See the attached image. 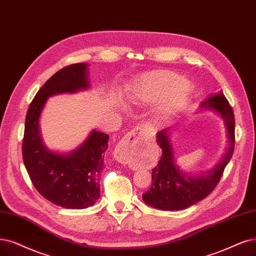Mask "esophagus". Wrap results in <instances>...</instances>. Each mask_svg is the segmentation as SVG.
<instances>
[{
  "label": "esophagus",
  "instance_id": "34e87169",
  "mask_svg": "<svg viewBox=\"0 0 256 256\" xmlns=\"http://www.w3.org/2000/svg\"><path fill=\"white\" fill-rule=\"evenodd\" d=\"M141 137L140 130L134 128L130 130L128 133L122 138V140L116 146L115 150H114V157L120 164H126L128 159L130 158V153H133L135 150L138 141Z\"/></svg>",
  "mask_w": 256,
  "mask_h": 256
}]
</instances>
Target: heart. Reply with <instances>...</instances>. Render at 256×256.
Wrapping results in <instances>:
<instances>
[{
	"instance_id": "b5f03b06",
	"label": "heart",
	"mask_w": 256,
	"mask_h": 256,
	"mask_svg": "<svg viewBox=\"0 0 256 256\" xmlns=\"http://www.w3.org/2000/svg\"><path fill=\"white\" fill-rule=\"evenodd\" d=\"M138 94L146 101L157 100L166 94L159 106V115L168 119L180 108L191 94V84L168 70L150 72L137 84Z\"/></svg>"
}]
</instances>
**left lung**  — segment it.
Instances as JSON below:
<instances>
[{
	"mask_svg": "<svg viewBox=\"0 0 256 256\" xmlns=\"http://www.w3.org/2000/svg\"><path fill=\"white\" fill-rule=\"evenodd\" d=\"M204 110L213 112L224 121L228 138V148L224 154L211 170L198 174L186 172L176 164L170 128L158 132L156 141L162 150V155L152 171V186L142 194V200L148 206L166 211L184 210L202 200L220 182L234 150V114L222 92L211 94L202 101L197 112Z\"/></svg>",
	"mask_w": 256,
	"mask_h": 256,
	"instance_id": "obj_1",
	"label": "left lung"
}]
</instances>
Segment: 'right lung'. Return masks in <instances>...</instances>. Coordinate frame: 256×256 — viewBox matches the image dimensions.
I'll return each mask as SVG.
<instances>
[{
	"instance_id": "1",
	"label": "right lung",
	"mask_w": 256,
	"mask_h": 256,
	"mask_svg": "<svg viewBox=\"0 0 256 256\" xmlns=\"http://www.w3.org/2000/svg\"><path fill=\"white\" fill-rule=\"evenodd\" d=\"M88 88V64L66 66L36 92L25 120L22 153L32 182L47 200L68 209H86L99 200L100 175L110 137L92 130L77 148L68 153L56 152L44 144L40 118L50 97Z\"/></svg>"
}]
</instances>
